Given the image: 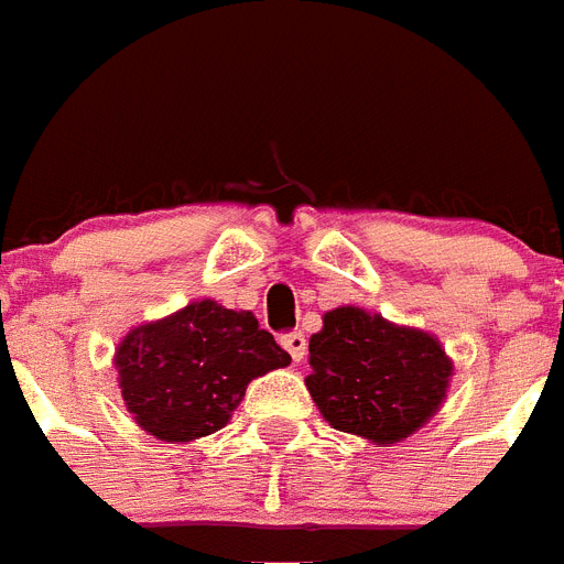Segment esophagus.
<instances>
[{
	"label": "esophagus",
	"instance_id": "obj_1",
	"mask_svg": "<svg viewBox=\"0 0 564 564\" xmlns=\"http://www.w3.org/2000/svg\"><path fill=\"white\" fill-rule=\"evenodd\" d=\"M282 347L291 354L294 362H303V357H306V336L303 333H288V336H282Z\"/></svg>",
	"mask_w": 564,
	"mask_h": 564
}]
</instances>
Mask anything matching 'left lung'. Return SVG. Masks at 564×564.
Instances as JSON below:
<instances>
[{
	"label": "left lung",
	"instance_id": "left-lung-1",
	"mask_svg": "<svg viewBox=\"0 0 564 564\" xmlns=\"http://www.w3.org/2000/svg\"><path fill=\"white\" fill-rule=\"evenodd\" d=\"M306 389L329 425L392 446L446 401L455 362L437 336L359 306L329 308L308 338Z\"/></svg>",
	"mask_w": 564,
	"mask_h": 564
}]
</instances>
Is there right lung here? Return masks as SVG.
I'll return each instance as SVG.
<instances>
[{
    "mask_svg": "<svg viewBox=\"0 0 564 564\" xmlns=\"http://www.w3.org/2000/svg\"><path fill=\"white\" fill-rule=\"evenodd\" d=\"M288 362L252 312L207 297L133 327L112 357L127 413L163 443L226 427L249 383Z\"/></svg>",
    "mask_w": 564,
    "mask_h": 564,
    "instance_id": "right-lung-1",
    "label": "right lung"
}]
</instances>
